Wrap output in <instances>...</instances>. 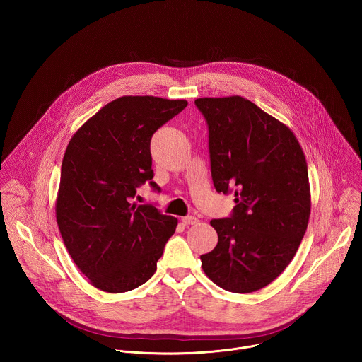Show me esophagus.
<instances>
[{
    "mask_svg": "<svg viewBox=\"0 0 362 362\" xmlns=\"http://www.w3.org/2000/svg\"><path fill=\"white\" fill-rule=\"evenodd\" d=\"M199 221H197V218H194V216H185V218H182V223L185 225V226H190V225H196Z\"/></svg>",
    "mask_w": 362,
    "mask_h": 362,
    "instance_id": "1",
    "label": "esophagus"
}]
</instances>
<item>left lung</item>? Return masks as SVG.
<instances>
[{
	"instance_id": "left-lung-1",
	"label": "left lung",
	"mask_w": 362,
	"mask_h": 362,
	"mask_svg": "<svg viewBox=\"0 0 362 362\" xmlns=\"http://www.w3.org/2000/svg\"><path fill=\"white\" fill-rule=\"evenodd\" d=\"M209 129L216 192L236 206L214 219L218 245L202 268L229 292L259 291L289 265L311 214L305 154L289 127L240 97L196 98Z\"/></svg>"
}]
</instances>
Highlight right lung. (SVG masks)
I'll use <instances>...</instances> for the list:
<instances>
[{"mask_svg": "<svg viewBox=\"0 0 362 362\" xmlns=\"http://www.w3.org/2000/svg\"><path fill=\"white\" fill-rule=\"evenodd\" d=\"M187 106L186 100L124 95L110 101L71 137L62 165L57 225L77 268L105 292L132 291L156 272L177 219L136 204V189L154 190L150 140Z\"/></svg>", "mask_w": 362, "mask_h": 362, "instance_id": "1", "label": "right lung"}]
</instances>
